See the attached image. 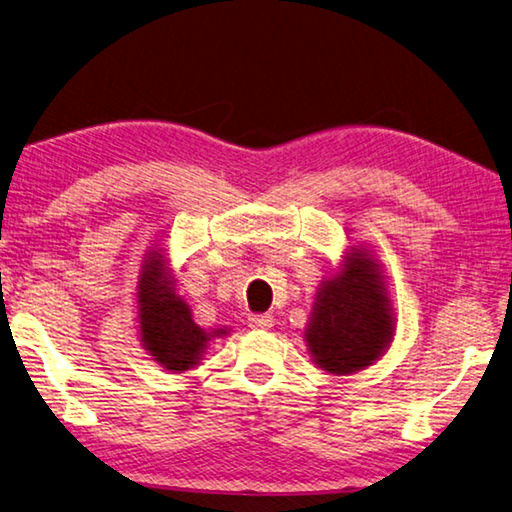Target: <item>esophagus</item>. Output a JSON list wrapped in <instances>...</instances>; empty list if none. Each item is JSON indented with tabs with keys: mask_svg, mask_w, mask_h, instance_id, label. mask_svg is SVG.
Wrapping results in <instances>:
<instances>
[{
	"mask_svg": "<svg viewBox=\"0 0 512 512\" xmlns=\"http://www.w3.org/2000/svg\"><path fill=\"white\" fill-rule=\"evenodd\" d=\"M273 323H275L273 316H268V314H250L248 316V325L253 329H271Z\"/></svg>",
	"mask_w": 512,
	"mask_h": 512,
	"instance_id": "esophagus-1",
	"label": "esophagus"
}]
</instances>
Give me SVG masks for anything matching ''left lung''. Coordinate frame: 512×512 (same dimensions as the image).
<instances>
[{
	"mask_svg": "<svg viewBox=\"0 0 512 512\" xmlns=\"http://www.w3.org/2000/svg\"><path fill=\"white\" fill-rule=\"evenodd\" d=\"M393 336L395 309L381 266L370 250L352 246L318 287L305 327L311 359L329 375H350L384 357Z\"/></svg>",
	"mask_w": 512,
	"mask_h": 512,
	"instance_id": "1",
	"label": "left lung"
}]
</instances>
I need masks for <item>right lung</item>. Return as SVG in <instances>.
I'll return each instance as SVG.
<instances>
[{
  "mask_svg": "<svg viewBox=\"0 0 512 512\" xmlns=\"http://www.w3.org/2000/svg\"><path fill=\"white\" fill-rule=\"evenodd\" d=\"M169 259L162 248L146 253L142 271L137 275V327L142 348L164 370L185 372L198 366L214 339L228 336L230 329L205 332L194 323L192 309L176 293Z\"/></svg>",
  "mask_w": 512,
  "mask_h": 512,
  "instance_id": "right-lung-1",
  "label": "right lung"
}]
</instances>
